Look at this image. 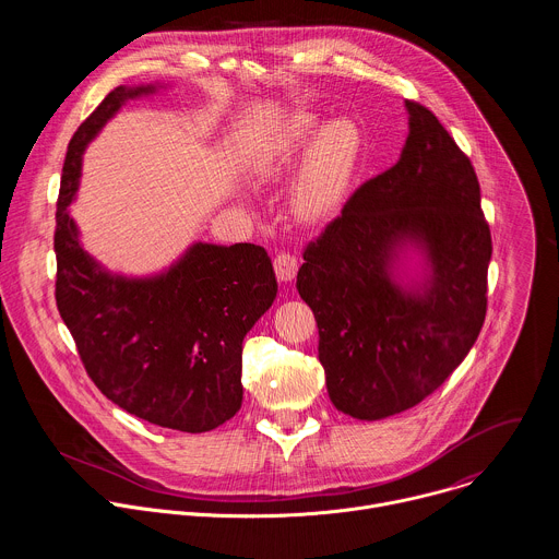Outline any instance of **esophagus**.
Here are the masks:
<instances>
[{
    "mask_svg": "<svg viewBox=\"0 0 559 559\" xmlns=\"http://www.w3.org/2000/svg\"><path fill=\"white\" fill-rule=\"evenodd\" d=\"M274 272H276L278 281H283V283L292 281L298 272V259L292 252H278L274 257Z\"/></svg>",
    "mask_w": 559,
    "mask_h": 559,
    "instance_id": "esophagus-1",
    "label": "esophagus"
}]
</instances>
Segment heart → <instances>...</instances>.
Instances as JSON below:
<instances>
[{"label":"heart","mask_w":559,"mask_h":559,"mask_svg":"<svg viewBox=\"0 0 559 559\" xmlns=\"http://www.w3.org/2000/svg\"><path fill=\"white\" fill-rule=\"evenodd\" d=\"M318 119L311 112H298L289 119L285 130L274 141L267 152L263 175L278 170L300 150L311 132L316 130ZM358 158V132L349 121H332L321 128L311 141L298 183L294 188V210L302 218H321L334 210V205L345 194Z\"/></svg>","instance_id":"1"}]
</instances>
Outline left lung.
<instances>
[{
	"mask_svg": "<svg viewBox=\"0 0 559 559\" xmlns=\"http://www.w3.org/2000/svg\"><path fill=\"white\" fill-rule=\"evenodd\" d=\"M409 136L397 164L365 181L305 246L296 289L318 328L334 407L380 420L423 403L464 360L487 316L491 229L471 158L438 117L405 102ZM407 237L426 243L424 294L390 278Z\"/></svg>",
	"mask_w": 559,
	"mask_h": 559,
	"instance_id": "8db88e82",
	"label": "left lung"
}]
</instances>
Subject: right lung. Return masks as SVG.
Instances as JSON below:
<instances>
[{
  "label": "right lung",
  "mask_w": 559,
  "mask_h": 559,
  "mask_svg": "<svg viewBox=\"0 0 559 559\" xmlns=\"http://www.w3.org/2000/svg\"><path fill=\"white\" fill-rule=\"evenodd\" d=\"M117 86L68 143L55 214V300L97 389L156 427L203 433L243 403V338L276 298L265 248L197 243L166 274L128 281L106 274L76 241L66 207L86 143L130 97Z\"/></svg>",
  "instance_id": "add662e5"
}]
</instances>
